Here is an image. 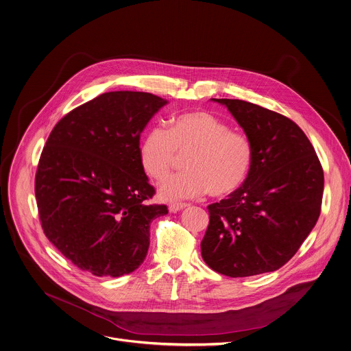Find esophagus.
Wrapping results in <instances>:
<instances>
[{
    "label": "esophagus",
    "instance_id": "esophagus-1",
    "mask_svg": "<svg viewBox=\"0 0 351 351\" xmlns=\"http://www.w3.org/2000/svg\"><path fill=\"white\" fill-rule=\"evenodd\" d=\"M186 207H187L186 203H172V204H169L168 208H169L171 213H178V211H180V210H183Z\"/></svg>",
    "mask_w": 351,
    "mask_h": 351
}]
</instances>
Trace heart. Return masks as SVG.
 I'll use <instances>...</instances> for the list:
<instances>
[{
    "label": "heart",
    "instance_id": "heart-1",
    "mask_svg": "<svg viewBox=\"0 0 351 351\" xmlns=\"http://www.w3.org/2000/svg\"><path fill=\"white\" fill-rule=\"evenodd\" d=\"M187 154V171L167 178L158 187L161 199L178 202L208 194L222 197L235 193L246 180L252 162L250 140L219 118L202 110L173 118L168 130L155 126L140 143V164L154 180L171 171L176 155Z\"/></svg>",
    "mask_w": 351,
    "mask_h": 351
}]
</instances>
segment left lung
<instances>
[{
	"label": "left lung",
	"instance_id": "1",
	"mask_svg": "<svg viewBox=\"0 0 351 351\" xmlns=\"http://www.w3.org/2000/svg\"><path fill=\"white\" fill-rule=\"evenodd\" d=\"M211 99L225 105L243 129L253 162L235 193L207 207L202 257L229 277L277 271L295 256L320 215V161L292 119L241 99Z\"/></svg>",
	"mask_w": 351,
	"mask_h": 351
}]
</instances>
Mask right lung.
I'll use <instances>...</instances> for the list:
<instances>
[{
	"label": "right lung",
	"instance_id": "right-lung-1",
	"mask_svg": "<svg viewBox=\"0 0 351 351\" xmlns=\"http://www.w3.org/2000/svg\"><path fill=\"white\" fill-rule=\"evenodd\" d=\"M167 99L110 91L83 104L52 129L40 156L35 194L49 242L79 269L119 277L147 257L155 189L140 164V136Z\"/></svg>",
	"mask_w": 351,
	"mask_h": 351
}]
</instances>
